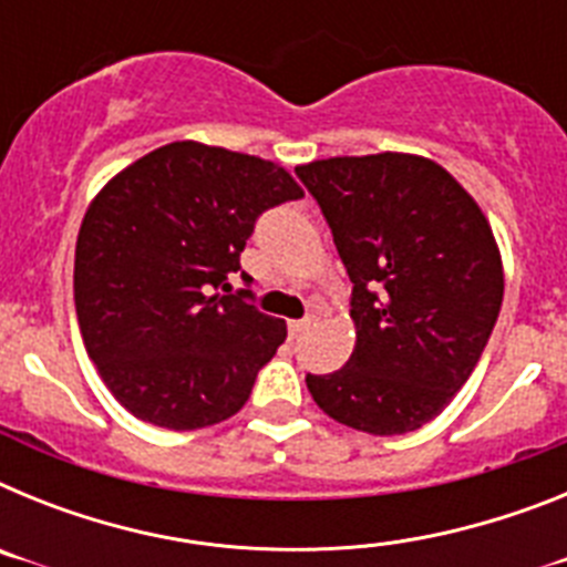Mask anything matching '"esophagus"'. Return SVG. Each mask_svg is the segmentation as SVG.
Returning a JSON list of instances; mask_svg holds the SVG:
<instances>
[{
    "label": "esophagus",
    "instance_id": "obj_1",
    "mask_svg": "<svg viewBox=\"0 0 567 567\" xmlns=\"http://www.w3.org/2000/svg\"><path fill=\"white\" fill-rule=\"evenodd\" d=\"M315 323H318V318H315V315H309V318H303V320H289V334H292V338H300V334L309 332Z\"/></svg>",
    "mask_w": 567,
    "mask_h": 567
}]
</instances>
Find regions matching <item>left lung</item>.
I'll list each match as a JSON object with an SVG mask.
<instances>
[{
  "label": "left lung",
  "instance_id": "obj_1",
  "mask_svg": "<svg viewBox=\"0 0 567 567\" xmlns=\"http://www.w3.org/2000/svg\"><path fill=\"white\" fill-rule=\"evenodd\" d=\"M352 280L354 352L307 374L332 420L378 437L437 417L471 378L503 307V258L480 204L412 153L300 164Z\"/></svg>",
  "mask_w": 567,
  "mask_h": 567
}]
</instances>
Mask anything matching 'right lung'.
Returning <instances> with one entry per match:
<instances>
[{"label":"right lung","mask_w":567,"mask_h":567,"mask_svg":"<svg viewBox=\"0 0 567 567\" xmlns=\"http://www.w3.org/2000/svg\"><path fill=\"white\" fill-rule=\"evenodd\" d=\"M295 198L280 164L202 142L164 144L99 189L73 295L84 349L133 417L193 432L247 403L287 323L247 303L249 289L224 295L227 278L255 218Z\"/></svg>","instance_id":"obj_1"}]
</instances>
